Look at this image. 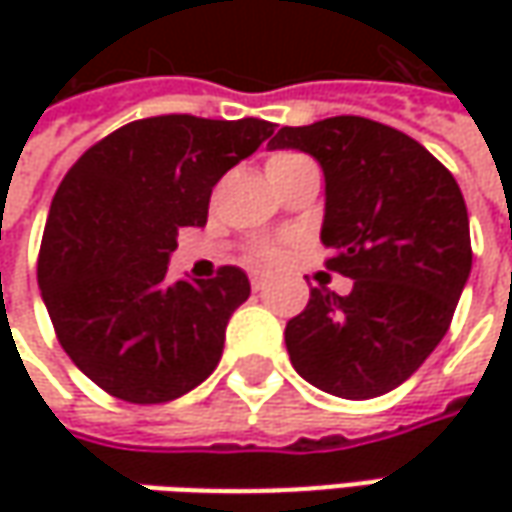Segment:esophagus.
Here are the masks:
<instances>
[{
    "label": "esophagus",
    "mask_w": 512,
    "mask_h": 512,
    "mask_svg": "<svg viewBox=\"0 0 512 512\" xmlns=\"http://www.w3.org/2000/svg\"><path fill=\"white\" fill-rule=\"evenodd\" d=\"M267 285V276L265 273H259V270H253V273H250V287H253V290H262V287Z\"/></svg>",
    "instance_id": "esophagus-1"
}]
</instances>
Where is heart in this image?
<instances>
[{
    "label": "heart",
    "instance_id": "1",
    "mask_svg": "<svg viewBox=\"0 0 512 512\" xmlns=\"http://www.w3.org/2000/svg\"><path fill=\"white\" fill-rule=\"evenodd\" d=\"M299 159H307V156H302V153H290V150L273 153V156L267 159V170L285 168V165H293V162H299ZM285 256L287 247L279 245V242H256V245L247 250V259H250L253 265H279Z\"/></svg>",
    "mask_w": 512,
    "mask_h": 512
}]
</instances>
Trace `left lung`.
Instances as JSON below:
<instances>
[{"label": "left lung", "instance_id": "8db88e82", "mask_svg": "<svg viewBox=\"0 0 512 512\" xmlns=\"http://www.w3.org/2000/svg\"><path fill=\"white\" fill-rule=\"evenodd\" d=\"M325 170V267L353 290L310 287L285 327L290 362L319 390L373 399L410 379L442 342L473 265L470 222L453 173L402 130L330 116L282 128Z\"/></svg>", "mask_w": 512, "mask_h": 512}]
</instances>
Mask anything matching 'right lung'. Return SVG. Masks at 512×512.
<instances>
[{
  "label": "right lung",
  "mask_w": 512,
  "mask_h": 512,
  "mask_svg": "<svg viewBox=\"0 0 512 512\" xmlns=\"http://www.w3.org/2000/svg\"><path fill=\"white\" fill-rule=\"evenodd\" d=\"M273 133L265 119L165 113L99 139L65 173L39 247V290L90 382L130 404H165L216 370L233 310L250 296L239 267L170 282L182 227H202L213 185Z\"/></svg>",
  "instance_id": "1"
}]
</instances>
